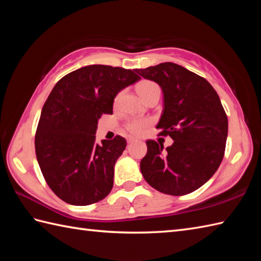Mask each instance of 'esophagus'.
Returning a JSON list of instances; mask_svg holds the SVG:
<instances>
[{"label": "esophagus", "mask_w": 261, "mask_h": 261, "mask_svg": "<svg viewBox=\"0 0 261 261\" xmlns=\"http://www.w3.org/2000/svg\"><path fill=\"white\" fill-rule=\"evenodd\" d=\"M134 141H135L134 138H127V143H132Z\"/></svg>", "instance_id": "esophagus-1"}]
</instances>
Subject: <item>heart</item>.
I'll list each match as a JSON object with an SVG mask.
<instances>
[{"mask_svg": "<svg viewBox=\"0 0 261 261\" xmlns=\"http://www.w3.org/2000/svg\"><path fill=\"white\" fill-rule=\"evenodd\" d=\"M159 86L153 83L151 81H142L141 83H139L137 86V91L139 93V95L145 99L149 94H150L152 91L158 90ZM149 124V121L145 120V119H132L130 121L126 122L125 127L126 130L130 132L131 135L134 136H140L145 132L146 127Z\"/></svg>", "mask_w": 261, "mask_h": 261, "instance_id": "heart-1", "label": "heart"}]
</instances>
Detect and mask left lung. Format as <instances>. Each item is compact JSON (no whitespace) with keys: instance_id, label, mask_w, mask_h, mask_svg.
<instances>
[{"instance_id":"obj_1","label":"left lung","mask_w":261,"mask_h":261,"mask_svg":"<svg viewBox=\"0 0 261 261\" xmlns=\"http://www.w3.org/2000/svg\"><path fill=\"white\" fill-rule=\"evenodd\" d=\"M156 82L164 93L159 135L174 140L170 147L147 141L140 169L149 185L168 195H186L204 185L222 162L228 116L210 83L174 63L137 69Z\"/></svg>"}]
</instances>
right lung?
Returning a JSON list of instances; mask_svg holds the SVG:
<instances>
[{
	"mask_svg": "<svg viewBox=\"0 0 261 261\" xmlns=\"http://www.w3.org/2000/svg\"><path fill=\"white\" fill-rule=\"evenodd\" d=\"M140 80L134 70L90 65L64 76L43 104L35 147L48 186L64 202L90 205L109 195L123 137L95 142L98 120L113 113L121 90Z\"/></svg>",
	"mask_w": 261,
	"mask_h": 261,
	"instance_id": "obj_1",
	"label": "right lung"
}]
</instances>
